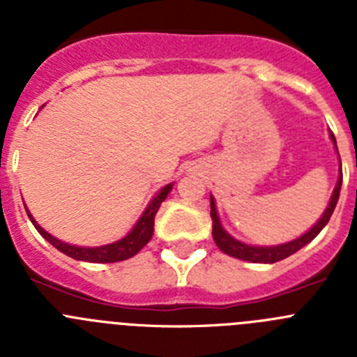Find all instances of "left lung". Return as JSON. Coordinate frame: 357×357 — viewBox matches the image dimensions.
<instances>
[{
    "instance_id": "left-lung-1",
    "label": "left lung",
    "mask_w": 357,
    "mask_h": 357,
    "mask_svg": "<svg viewBox=\"0 0 357 357\" xmlns=\"http://www.w3.org/2000/svg\"><path fill=\"white\" fill-rule=\"evenodd\" d=\"M331 139H333L334 146H336V139H334V134L331 132ZM338 150V148H336ZM342 162H340V176L338 182H336V188L333 191V197L329 200V206H327L326 213L321 214V218L314 223L311 229L302 234L301 238L293 239V241L282 243V245H275V247H252V245H247V243H241L239 239L232 238V236L227 232L225 229L220 223V218H218L216 204H214V198L211 197V218H213V238L214 243L218 245V248L222 252H225L230 257H236V259L248 261V263H277V261H282L286 257H289L291 254L301 250L302 247H305L309 241H313L320 230L327 225V222L331 220L334 213V207L338 204L340 198V189H342Z\"/></svg>"
}]
</instances>
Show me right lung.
<instances>
[{
    "instance_id": "1",
    "label": "right lung",
    "mask_w": 357,
    "mask_h": 357,
    "mask_svg": "<svg viewBox=\"0 0 357 357\" xmlns=\"http://www.w3.org/2000/svg\"><path fill=\"white\" fill-rule=\"evenodd\" d=\"M172 188L173 184L164 185L159 193L151 198V202L148 204L144 213L141 214V218L137 220L134 229H132L125 238L118 239V241L114 243H109V245H102V247H75V245L61 241V239H56L53 238L52 234H48V232L33 220L30 211H26V213L28 218L31 220V223H33V227L37 229V232H39L46 241L52 243L56 250H61L62 254L69 255V257H73V259L77 261H87V263H118V261H125L134 257V255L150 241L151 236H153V220H155L157 211H159L160 204L166 200V197H168V193L172 191Z\"/></svg>"
}]
</instances>
